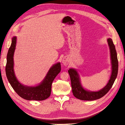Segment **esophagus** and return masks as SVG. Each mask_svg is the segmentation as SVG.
Segmentation results:
<instances>
[{
	"instance_id": "34e87169",
	"label": "esophagus",
	"mask_w": 125,
	"mask_h": 125,
	"mask_svg": "<svg viewBox=\"0 0 125 125\" xmlns=\"http://www.w3.org/2000/svg\"><path fill=\"white\" fill-rule=\"evenodd\" d=\"M69 62V58H68V57H64L62 59V64H63L64 66H67V65H68V64Z\"/></svg>"
}]
</instances>
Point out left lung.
<instances>
[{
	"instance_id": "obj_1",
	"label": "left lung",
	"mask_w": 125,
	"mask_h": 125,
	"mask_svg": "<svg viewBox=\"0 0 125 125\" xmlns=\"http://www.w3.org/2000/svg\"><path fill=\"white\" fill-rule=\"evenodd\" d=\"M107 41L110 51L112 73L108 83L103 88L98 91H91L86 90L82 85L80 75L77 69L74 68L69 69L68 73L70 77L73 93L78 99L83 101H93L99 99L109 91L114 84L118 73V62L115 46L112 40L109 38Z\"/></svg>"
}]
</instances>
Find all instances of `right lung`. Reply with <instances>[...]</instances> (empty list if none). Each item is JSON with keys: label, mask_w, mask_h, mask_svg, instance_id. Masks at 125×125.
<instances>
[{"label": "right lung", "mask_w": 125, "mask_h": 125, "mask_svg": "<svg viewBox=\"0 0 125 125\" xmlns=\"http://www.w3.org/2000/svg\"><path fill=\"white\" fill-rule=\"evenodd\" d=\"M16 43L17 37L13 36L7 56L6 73L9 82L15 92L25 100L29 101L46 100L51 95L52 81L61 71L60 63L54 64L50 68L42 81L37 85L28 86L22 84L17 78L13 68V56Z\"/></svg>", "instance_id": "1"}]
</instances>
